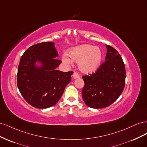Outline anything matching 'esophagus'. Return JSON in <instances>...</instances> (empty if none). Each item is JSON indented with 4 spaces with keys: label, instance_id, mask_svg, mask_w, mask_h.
Here are the masks:
<instances>
[{
    "label": "esophagus",
    "instance_id": "34e87169",
    "mask_svg": "<svg viewBox=\"0 0 147 147\" xmlns=\"http://www.w3.org/2000/svg\"><path fill=\"white\" fill-rule=\"evenodd\" d=\"M73 77H74V78H78L80 77V75L77 72H75L73 74Z\"/></svg>",
    "mask_w": 147,
    "mask_h": 147
}]
</instances>
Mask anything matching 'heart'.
Instances as JSON below:
<instances>
[{"label": "heart", "mask_w": 147, "mask_h": 147, "mask_svg": "<svg viewBox=\"0 0 147 147\" xmlns=\"http://www.w3.org/2000/svg\"><path fill=\"white\" fill-rule=\"evenodd\" d=\"M69 56L64 55L62 59L67 64H72V61L78 63V69L83 73L94 72L100 65L102 53L100 48L91 45H82L71 49Z\"/></svg>", "instance_id": "heart-1"}]
</instances>
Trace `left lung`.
Wrapping results in <instances>:
<instances>
[{
  "mask_svg": "<svg viewBox=\"0 0 147 147\" xmlns=\"http://www.w3.org/2000/svg\"><path fill=\"white\" fill-rule=\"evenodd\" d=\"M105 61L96 72L82 77L84 86L82 97L85 104L94 109L112 104L123 91L126 69L122 57L115 49L106 45Z\"/></svg>",
  "mask_w": 147,
  "mask_h": 147,
  "instance_id": "obj_1",
  "label": "left lung"
}]
</instances>
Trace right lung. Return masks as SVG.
<instances>
[{
    "instance_id": "1",
    "label": "right lung",
    "mask_w": 147,
    "mask_h": 147,
    "mask_svg": "<svg viewBox=\"0 0 147 147\" xmlns=\"http://www.w3.org/2000/svg\"><path fill=\"white\" fill-rule=\"evenodd\" d=\"M54 43L42 42L30 47L22 55L18 68L17 86L26 101L34 107L55 105L71 81L72 71L63 72L56 68L61 63ZM42 62L41 68L34 66Z\"/></svg>"
}]
</instances>
